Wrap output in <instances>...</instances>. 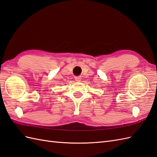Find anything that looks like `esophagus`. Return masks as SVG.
<instances>
[{"label":"esophagus","mask_w":157,"mask_h":157,"mask_svg":"<svg viewBox=\"0 0 157 157\" xmlns=\"http://www.w3.org/2000/svg\"><path fill=\"white\" fill-rule=\"evenodd\" d=\"M75 80L77 82H81L82 78H81V77H80V76H77V77H75Z\"/></svg>","instance_id":"obj_1"}]
</instances>
